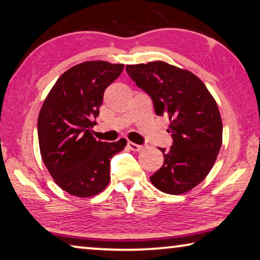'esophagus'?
I'll return each mask as SVG.
<instances>
[{
    "label": "esophagus",
    "instance_id": "obj_1",
    "mask_svg": "<svg viewBox=\"0 0 260 260\" xmlns=\"http://www.w3.org/2000/svg\"><path fill=\"white\" fill-rule=\"evenodd\" d=\"M127 146H128V148L131 150H133V152H140V150L142 149V146L141 145H137V143L131 142V141L127 143Z\"/></svg>",
    "mask_w": 260,
    "mask_h": 260
}]
</instances>
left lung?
<instances>
[{
	"label": "left lung",
	"instance_id": "obj_1",
	"mask_svg": "<svg viewBox=\"0 0 260 260\" xmlns=\"http://www.w3.org/2000/svg\"><path fill=\"white\" fill-rule=\"evenodd\" d=\"M132 80L152 99L156 115L168 117L173 138L164 166L149 177L155 188L179 195L201 183L222 146L218 106L202 80L165 61L127 65Z\"/></svg>",
	"mask_w": 260,
	"mask_h": 260
}]
</instances>
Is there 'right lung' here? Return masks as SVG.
I'll use <instances>...</instances> for the list:
<instances>
[{
	"label": "right lung",
	"mask_w": 260,
	"mask_h": 260,
	"mask_svg": "<svg viewBox=\"0 0 260 260\" xmlns=\"http://www.w3.org/2000/svg\"><path fill=\"white\" fill-rule=\"evenodd\" d=\"M123 64L85 61L64 72L46 96L38 115L41 155L50 175L73 196L90 197L107 187L111 158L127 145L98 141L92 127L104 92L121 75Z\"/></svg>",
	"instance_id": "1"
}]
</instances>
